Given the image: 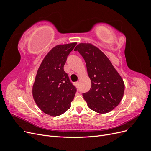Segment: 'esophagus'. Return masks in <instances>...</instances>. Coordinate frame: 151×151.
<instances>
[{
    "label": "esophagus",
    "mask_w": 151,
    "mask_h": 151,
    "mask_svg": "<svg viewBox=\"0 0 151 151\" xmlns=\"http://www.w3.org/2000/svg\"><path fill=\"white\" fill-rule=\"evenodd\" d=\"M75 84H76V86H77V87H79V82L78 81V82H76V83H75Z\"/></svg>",
    "instance_id": "esophagus-1"
}]
</instances>
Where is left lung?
Instances as JSON below:
<instances>
[{
	"label": "left lung",
	"instance_id": "1",
	"mask_svg": "<svg viewBox=\"0 0 151 151\" xmlns=\"http://www.w3.org/2000/svg\"><path fill=\"white\" fill-rule=\"evenodd\" d=\"M86 62L91 88L83 98L88 107L98 113H106L116 107L123 96L125 84L122 77L101 50L91 43H82L74 49Z\"/></svg>",
	"mask_w": 151,
	"mask_h": 151
}]
</instances>
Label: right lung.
I'll use <instances>...</instances> for the list:
<instances>
[{"label": "right lung", "instance_id": "add662e5", "mask_svg": "<svg viewBox=\"0 0 151 151\" xmlns=\"http://www.w3.org/2000/svg\"><path fill=\"white\" fill-rule=\"evenodd\" d=\"M77 43L54 47L40 65L32 93L36 104L45 113L57 116L70 108L76 89L72 85L63 66L67 56Z\"/></svg>", "mask_w": 151, "mask_h": 151}]
</instances>
